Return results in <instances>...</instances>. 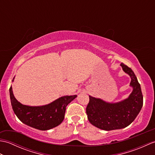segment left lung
<instances>
[{
    "instance_id": "left-lung-1",
    "label": "left lung",
    "mask_w": 155,
    "mask_h": 155,
    "mask_svg": "<svg viewBox=\"0 0 155 155\" xmlns=\"http://www.w3.org/2000/svg\"><path fill=\"white\" fill-rule=\"evenodd\" d=\"M123 71L130 75L132 93L127 99L117 103H108L89 96L86 113L90 123L101 129L112 130L128 127L135 119L143 104L140 85L132 69L123 63Z\"/></svg>"
}]
</instances>
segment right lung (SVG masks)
<instances>
[{
    "instance_id": "add662e5",
    "label": "right lung",
    "mask_w": 155,
    "mask_h": 155,
    "mask_svg": "<svg viewBox=\"0 0 155 155\" xmlns=\"http://www.w3.org/2000/svg\"><path fill=\"white\" fill-rule=\"evenodd\" d=\"M9 92L13 111L18 119L41 130H49L60 124L64 120L66 107L77 97V95L64 96L45 106L29 107L22 104L16 99L12 87H10Z\"/></svg>"
}]
</instances>
